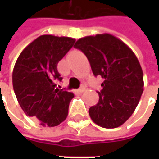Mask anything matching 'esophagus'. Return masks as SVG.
Masks as SVG:
<instances>
[{"label":"esophagus","mask_w":159,"mask_h":159,"mask_svg":"<svg viewBox=\"0 0 159 159\" xmlns=\"http://www.w3.org/2000/svg\"><path fill=\"white\" fill-rule=\"evenodd\" d=\"M84 90H85V86H84V85H82L79 89H77V92H78V93H83Z\"/></svg>","instance_id":"1"}]
</instances>
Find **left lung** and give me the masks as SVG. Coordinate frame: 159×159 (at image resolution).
<instances>
[{
  "instance_id": "1",
  "label": "left lung",
  "mask_w": 159,
  "mask_h": 159,
  "mask_svg": "<svg viewBox=\"0 0 159 159\" xmlns=\"http://www.w3.org/2000/svg\"><path fill=\"white\" fill-rule=\"evenodd\" d=\"M75 48L84 53L94 75L104 79L98 104L88 111L92 120L107 129L122 125L136 109L143 91L137 57L123 41L107 33L81 38Z\"/></svg>"
}]
</instances>
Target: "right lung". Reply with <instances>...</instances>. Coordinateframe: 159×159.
I'll return each instance as SVG.
<instances>
[{"instance_id": "1", "label": "right lung", "mask_w": 159, "mask_h": 159, "mask_svg": "<svg viewBox=\"0 0 159 159\" xmlns=\"http://www.w3.org/2000/svg\"><path fill=\"white\" fill-rule=\"evenodd\" d=\"M75 42L69 37L42 35L23 49L15 64L13 86L18 103L42 126H57L67 118L75 96L56 88L54 80L62 79L57 65Z\"/></svg>"}]
</instances>
